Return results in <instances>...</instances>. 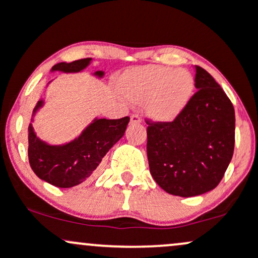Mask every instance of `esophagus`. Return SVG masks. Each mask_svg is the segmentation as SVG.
<instances>
[{
    "mask_svg": "<svg viewBox=\"0 0 258 258\" xmlns=\"http://www.w3.org/2000/svg\"><path fill=\"white\" fill-rule=\"evenodd\" d=\"M141 122H142V117L139 116L138 114L131 115V123H141Z\"/></svg>",
    "mask_w": 258,
    "mask_h": 258,
    "instance_id": "obj_1",
    "label": "esophagus"
}]
</instances>
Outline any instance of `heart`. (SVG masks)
I'll return each mask as SVG.
<instances>
[{
  "instance_id": "b5f03b06",
  "label": "heart",
  "mask_w": 258,
  "mask_h": 258,
  "mask_svg": "<svg viewBox=\"0 0 258 258\" xmlns=\"http://www.w3.org/2000/svg\"><path fill=\"white\" fill-rule=\"evenodd\" d=\"M194 78L183 68L147 65L128 70L120 80L122 93L133 102L147 99L154 119L173 120L182 112L194 92Z\"/></svg>"
}]
</instances>
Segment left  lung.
Listing matches in <instances>:
<instances>
[{
	"instance_id": "1",
	"label": "left lung",
	"mask_w": 258,
	"mask_h": 258,
	"mask_svg": "<svg viewBox=\"0 0 258 258\" xmlns=\"http://www.w3.org/2000/svg\"><path fill=\"white\" fill-rule=\"evenodd\" d=\"M197 92L173 121L146 120L147 154L155 182L177 197L212 190L223 178L235 143V112L215 79L195 65Z\"/></svg>"
}]
</instances>
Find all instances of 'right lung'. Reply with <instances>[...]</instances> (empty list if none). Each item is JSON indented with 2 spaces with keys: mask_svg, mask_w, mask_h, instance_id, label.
Listing matches in <instances>:
<instances>
[{
  "mask_svg": "<svg viewBox=\"0 0 258 258\" xmlns=\"http://www.w3.org/2000/svg\"><path fill=\"white\" fill-rule=\"evenodd\" d=\"M91 58L79 59L72 63H58L52 72L79 73L90 64ZM102 78L103 72H97ZM43 105L38 100L34 114ZM130 117L106 120L96 119L81 136L64 146H49L38 139L32 125L29 126L28 155L30 166L38 178L58 188H72L85 182L97 171V167L109 149L122 137Z\"/></svg>",
  "mask_w": 258,
  "mask_h": 258,
  "instance_id": "right-lung-1",
  "label": "right lung"
}]
</instances>
